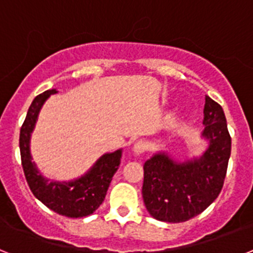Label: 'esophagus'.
Instances as JSON below:
<instances>
[{"instance_id": "34e87169", "label": "esophagus", "mask_w": 253, "mask_h": 253, "mask_svg": "<svg viewBox=\"0 0 253 253\" xmlns=\"http://www.w3.org/2000/svg\"><path fill=\"white\" fill-rule=\"evenodd\" d=\"M147 143L143 142V140H139V142H137L135 144H134L133 147V152L135 156H142L143 153H146L147 151Z\"/></svg>"}]
</instances>
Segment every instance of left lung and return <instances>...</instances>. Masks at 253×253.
Wrapping results in <instances>:
<instances>
[{
    "label": "left lung",
    "mask_w": 253,
    "mask_h": 253,
    "mask_svg": "<svg viewBox=\"0 0 253 253\" xmlns=\"http://www.w3.org/2000/svg\"><path fill=\"white\" fill-rule=\"evenodd\" d=\"M203 124L209 148L199 160L178 163L158 153L143 166V200L158 220L186 222L203 213L222 190L232 140L222 106L209 96H205Z\"/></svg>",
    "instance_id": "left-lung-1"
}]
</instances>
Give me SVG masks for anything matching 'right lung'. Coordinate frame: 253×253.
Listing matches in <instances>:
<instances>
[{
    "label": "right lung",
    "mask_w": 253,
    "mask_h": 253,
    "mask_svg": "<svg viewBox=\"0 0 253 253\" xmlns=\"http://www.w3.org/2000/svg\"><path fill=\"white\" fill-rule=\"evenodd\" d=\"M55 90L40 93L31 102L26 118L20 129V154L26 181L31 193L45 207L59 215L82 218L92 214L104 202L114 173L120 165L122 149L104 154L95 166L81 178L71 182H49L40 175L34 162H31L30 134L34 129L38 114L44 101Z\"/></svg>",
    "instance_id": "1"
}]
</instances>
